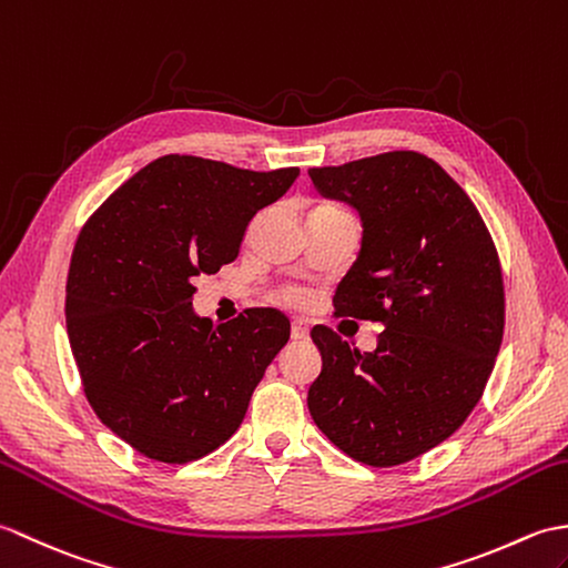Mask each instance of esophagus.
Returning a JSON list of instances; mask_svg holds the SVG:
<instances>
[{
	"label": "esophagus",
	"instance_id": "34e87169",
	"mask_svg": "<svg viewBox=\"0 0 568 568\" xmlns=\"http://www.w3.org/2000/svg\"><path fill=\"white\" fill-rule=\"evenodd\" d=\"M292 339H296V343H301V339H308V325L304 321L292 323Z\"/></svg>",
	"mask_w": 568,
	"mask_h": 568
}]
</instances>
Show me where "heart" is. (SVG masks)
Wrapping results in <instances>:
<instances>
[{
	"label": "heart",
	"instance_id": "1",
	"mask_svg": "<svg viewBox=\"0 0 568 568\" xmlns=\"http://www.w3.org/2000/svg\"><path fill=\"white\" fill-rule=\"evenodd\" d=\"M333 213H347V211L343 206L333 204V201H316V204H311L308 219L333 216ZM282 301H284V304H301V301H304V294H301L298 288H286V292L282 294Z\"/></svg>",
	"mask_w": 568,
	"mask_h": 568
}]
</instances>
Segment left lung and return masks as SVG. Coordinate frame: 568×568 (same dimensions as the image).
<instances>
[{
	"label": "left lung",
	"instance_id": "1",
	"mask_svg": "<svg viewBox=\"0 0 568 568\" xmlns=\"http://www.w3.org/2000/svg\"><path fill=\"white\" fill-rule=\"evenodd\" d=\"M308 178L355 206L364 225L335 318L384 327L374 352L313 327L323 369L308 410L355 462L406 464L469 418L494 372L506 325L496 243L464 189L415 150L311 168Z\"/></svg>",
	"mask_w": 568,
	"mask_h": 568
}]
</instances>
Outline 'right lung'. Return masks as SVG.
Returning a JSON list of instances; mask_svg holds the SVG:
<instances>
[{"mask_svg":"<svg viewBox=\"0 0 568 568\" xmlns=\"http://www.w3.org/2000/svg\"><path fill=\"white\" fill-rule=\"evenodd\" d=\"M296 178L165 155L82 225L65 286L72 357L97 418L138 455L186 464L241 427L292 323L245 308L213 327L192 311L194 280L233 262L250 221Z\"/></svg>","mask_w":568,"mask_h":568,"instance_id":"add662e5","label":"right lung"}]
</instances>
